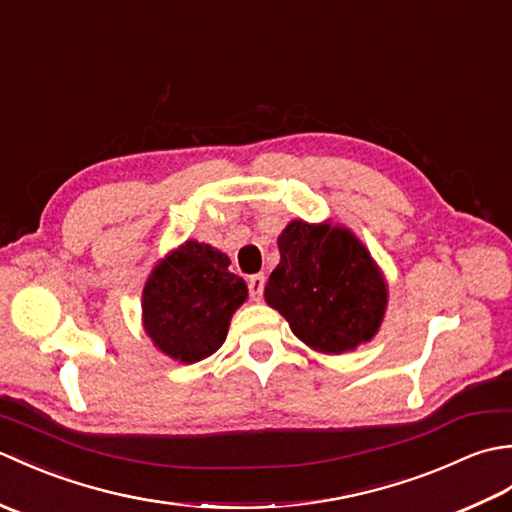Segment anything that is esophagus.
I'll list each match as a JSON object with an SVG mask.
<instances>
[{
  "mask_svg": "<svg viewBox=\"0 0 512 512\" xmlns=\"http://www.w3.org/2000/svg\"><path fill=\"white\" fill-rule=\"evenodd\" d=\"M264 284H266V277L264 275H250L248 277V292H250V299L259 301L264 295Z\"/></svg>",
  "mask_w": 512,
  "mask_h": 512,
  "instance_id": "esophagus-1",
  "label": "esophagus"
}]
</instances>
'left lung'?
<instances>
[{
    "instance_id": "1",
    "label": "left lung",
    "mask_w": 512,
    "mask_h": 512,
    "mask_svg": "<svg viewBox=\"0 0 512 512\" xmlns=\"http://www.w3.org/2000/svg\"><path fill=\"white\" fill-rule=\"evenodd\" d=\"M264 297L312 350L343 354L372 341L385 317L387 284L372 255L343 226L292 220Z\"/></svg>"
}]
</instances>
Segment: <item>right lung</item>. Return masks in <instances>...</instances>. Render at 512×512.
Returning a JSON list of instances; mask_svg holds the SVG:
<instances>
[{"mask_svg": "<svg viewBox=\"0 0 512 512\" xmlns=\"http://www.w3.org/2000/svg\"><path fill=\"white\" fill-rule=\"evenodd\" d=\"M220 250L184 242L162 259L143 290V325L162 354L198 363L220 350L233 312L248 297Z\"/></svg>", "mask_w": 512, "mask_h": 512, "instance_id": "1", "label": "right lung"}]
</instances>
